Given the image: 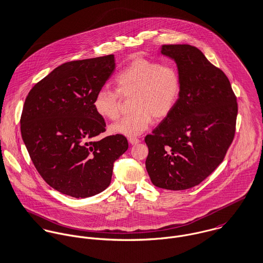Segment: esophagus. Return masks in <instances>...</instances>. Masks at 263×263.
Segmentation results:
<instances>
[{"instance_id":"1","label":"esophagus","mask_w":263,"mask_h":263,"mask_svg":"<svg viewBox=\"0 0 263 263\" xmlns=\"http://www.w3.org/2000/svg\"><path fill=\"white\" fill-rule=\"evenodd\" d=\"M128 142H129V144H132V145H136V144L140 143V140L137 139V138H129V139H128Z\"/></svg>"}]
</instances>
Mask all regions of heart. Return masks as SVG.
<instances>
[{"label": "heart", "instance_id": "heart-1", "mask_svg": "<svg viewBox=\"0 0 263 263\" xmlns=\"http://www.w3.org/2000/svg\"><path fill=\"white\" fill-rule=\"evenodd\" d=\"M115 82L117 91L102 88L93 100L95 111L108 119L119 115V94L134 95L132 108L135 110L123 116L109 127L110 133L126 137L143 134L157 119L167 117L175 108L181 92V80L177 69L146 59L133 61L121 70Z\"/></svg>", "mask_w": 263, "mask_h": 263}]
</instances>
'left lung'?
Returning a JSON list of instances; mask_svg holds the SVG:
<instances>
[{"mask_svg":"<svg viewBox=\"0 0 263 263\" xmlns=\"http://www.w3.org/2000/svg\"><path fill=\"white\" fill-rule=\"evenodd\" d=\"M181 80L179 100L145 138L152 183L168 190L198 185L223 162L233 142L238 105L222 70L189 44L162 45Z\"/></svg>","mask_w":263,"mask_h":263,"instance_id":"1","label":"left lung"}]
</instances>
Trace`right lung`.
Here are the masks:
<instances>
[{"label": "right lung", "instance_id": "1", "mask_svg": "<svg viewBox=\"0 0 263 263\" xmlns=\"http://www.w3.org/2000/svg\"><path fill=\"white\" fill-rule=\"evenodd\" d=\"M114 69L113 54L63 64L25 99L23 142L40 176L64 194L85 198L106 189L113 163L128 149L122 135L96 139L106 124L93 100Z\"/></svg>", "mask_w": 263, "mask_h": 263}]
</instances>
